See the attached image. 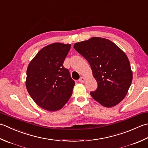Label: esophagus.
<instances>
[{
    "label": "esophagus",
    "mask_w": 148,
    "mask_h": 148,
    "mask_svg": "<svg viewBox=\"0 0 148 148\" xmlns=\"http://www.w3.org/2000/svg\"><path fill=\"white\" fill-rule=\"evenodd\" d=\"M85 78L83 77H81L80 79H79V82L80 83H84V82H85Z\"/></svg>",
    "instance_id": "esophagus-1"
}]
</instances>
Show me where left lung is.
Returning <instances> with one entry per match:
<instances>
[{"mask_svg": "<svg viewBox=\"0 0 148 148\" xmlns=\"http://www.w3.org/2000/svg\"><path fill=\"white\" fill-rule=\"evenodd\" d=\"M74 48L88 61L97 82L91 96L108 108L119 103L126 95L133 78L126 54L110 40L99 37L76 43Z\"/></svg>", "mask_w": 148, "mask_h": 148, "instance_id": "1", "label": "left lung"}]
</instances>
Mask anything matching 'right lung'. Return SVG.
I'll return each mask as SVG.
<instances>
[{
    "mask_svg": "<svg viewBox=\"0 0 148 148\" xmlns=\"http://www.w3.org/2000/svg\"><path fill=\"white\" fill-rule=\"evenodd\" d=\"M71 46L61 43L45 46L28 65L25 82L28 93L46 110H59L71 97L75 82L63 66Z\"/></svg>",
    "mask_w": 148,
    "mask_h": 148,
    "instance_id": "right-lung-1",
    "label": "right lung"
}]
</instances>
